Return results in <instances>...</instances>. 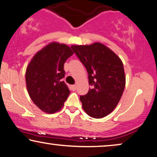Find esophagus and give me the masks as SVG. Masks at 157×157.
<instances>
[{"label": "esophagus", "instance_id": "34e87169", "mask_svg": "<svg viewBox=\"0 0 157 157\" xmlns=\"http://www.w3.org/2000/svg\"><path fill=\"white\" fill-rule=\"evenodd\" d=\"M71 89L72 91H76V85H71Z\"/></svg>", "mask_w": 157, "mask_h": 157}]
</instances>
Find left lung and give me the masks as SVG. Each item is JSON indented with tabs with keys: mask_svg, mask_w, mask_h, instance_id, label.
I'll return each instance as SVG.
<instances>
[{
	"mask_svg": "<svg viewBox=\"0 0 157 157\" xmlns=\"http://www.w3.org/2000/svg\"><path fill=\"white\" fill-rule=\"evenodd\" d=\"M71 48L86 68L89 83L93 86L80 96L82 107L89 117L101 119L114 110L123 94L126 77L121 60L101 43Z\"/></svg>",
	"mask_w": 157,
	"mask_h": 157,
	"instance_id": "8db88e82",
	"label": "left lung"
}]
</instances>
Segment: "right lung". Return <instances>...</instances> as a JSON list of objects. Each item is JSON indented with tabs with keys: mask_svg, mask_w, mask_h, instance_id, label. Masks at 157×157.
Segmentation results:
<instances>
[{
	"mask_svg": "<svg viewBox=\"0 0 157 157\" xmlns=\"http://www.w3.org/2000/svg\"><path fill=\"white\" fill-rule=\"evenodd\" d=\"M74 54L67 45L52 42L36 53L27 66L25 82L30 97L44 112L61 110L70 91L64 81L63 66Z\"/></svg>",
	"mask_w": 157,
	"mask_h": 157,
	"instance_id": "add662e5",
	"label": "right lung"
}]
</instances>
